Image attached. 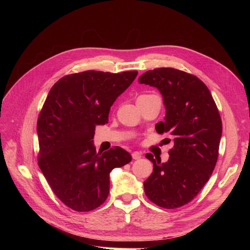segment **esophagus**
<instances>
[{
	"mask_svg": "<svg viewBox=\"0 0 250 250\" xmlns=\"http://www.w3.org/2000/svg\"><path fill=\"white\" fill-rule=\"evenodd\" d=\"M131 155H132L133 160H140V158L142 157V152H140V151H134Z\"/></svg>",
	"mask_w": 250,
	"mask_h": 250,
	"instance_id": "esophagus-1",
	"label": "esophagus"
}]
</instances>
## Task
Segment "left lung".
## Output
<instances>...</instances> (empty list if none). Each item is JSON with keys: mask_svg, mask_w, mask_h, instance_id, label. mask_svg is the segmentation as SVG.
I'll use <instances>...</instances> for the list:
<instances>
[{"mask_svg": "<svg viewBox=\"0 0 250 250\" xmlns=\"http://www.w3.org/2000/svg\"><path fill=\"white\" fill-rule=\"evenodd\" d=\"M139 82L160 90L166 116L155 129L169 132L174 141L168 162L146 154L153 172L144 181V190L158 207L180 208L197 196L214 171L222 121L208 88L192 74L160 67L144 73Z\"/></svg>", "mask_w": 250, "mask_h": 250, "instance_id": "8db88e82", "label": "left lung"}]
</instances>
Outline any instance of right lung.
<instances>
[{
  "mask_svg": "<svg viewBox=\"0 0 250 250\" xmlns=\"http://www.w3.org/2000/svg\"><path fill=\"white\" fill-rule=\"evenodd\" d=\"M138 71H85L66 75L52 86L37 120L39 166L52 191L66 207L88 211L109 193V173L130 163L121 147L97 152V125L108 123L111 105Z\"/></svg>",
  "mask_w": 250,
  "mask_h": 250,
  "instance_id": "1",
  "label": "right lung"
}]
</instances>
